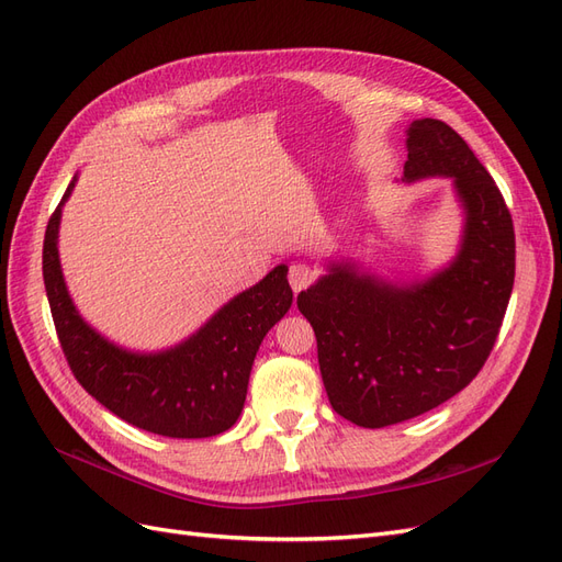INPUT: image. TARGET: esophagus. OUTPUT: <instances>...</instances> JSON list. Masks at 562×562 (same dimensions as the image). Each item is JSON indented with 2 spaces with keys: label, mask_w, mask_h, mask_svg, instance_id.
Segmentation results:
<instances>
[{
  "label": "esophagus",
  "mask_w": 562,
  "mask_h": 562,
  "mask_svg": "<svg viewBox=\"0 0 562 562\" xmlns=\"http://www.w3.org/2000/svg\"><path fill=\"white\" fill-rule=\"evenodd\" d=\"M314 279H316V269L310 265L295 262L291 265V269H288V281H291L293 293H302L304 288H310L314 283Z\"/></svg>",
  "instance_id": "34e87169"
}]
</instances>
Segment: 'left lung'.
<instances>
[{"label": "left lung", "mask_w": 562, "mask_h": 562, "mask_svg": "<svg viewBox=\"0 0 562 562\" xmlns=\"http://www.w3.org/2000/svg\"><path fill=\"white\" fill-rule=\"evenodd\" d=\"M454 180L467 213L457 258L431 279L394 285L351 262L297 295L337 415L366 429L398 424L459 394L485 366L514 291L516 234L499 187L440 119L407 128L403 180Z\"/></svg>", "instance_id": "obj_1"}]
</instances>
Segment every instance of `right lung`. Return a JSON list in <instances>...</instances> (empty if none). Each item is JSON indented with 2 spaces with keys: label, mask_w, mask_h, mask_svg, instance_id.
<instances>
[{
  "label": "right lung",
  "mask_w": 562,
  "mask_h": 562,
  "mask_svg": "<svg viewBox=\"0 0 562 562\" xmlns=\"http://www.w3.org/2000/svg\"><path fill=\"white\" fill-rule=\"evenodd\" d=\"M72 187L75 180L48 220L42 255L50 316L72 375L110 413L149 434L209 438L227 431L244 411L255 353L293 304L288 267L271 269L173 349L161 353L119 349L83 323L63 281L58 225Z\"/></svg>",
  "instance_id": "right-lung-1"
}]
</instances>
